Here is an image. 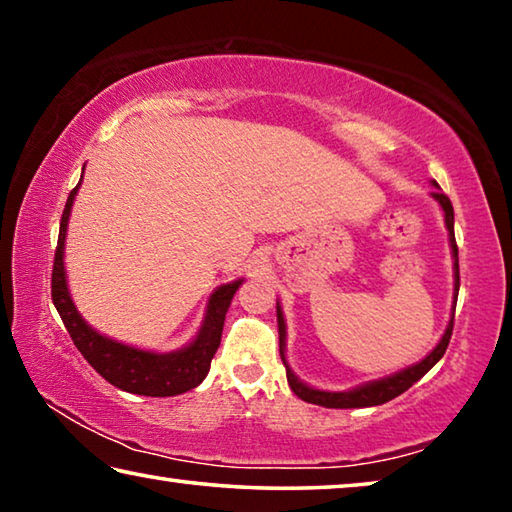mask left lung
I'll return each instance as SVG.
<instances>
[{"label":"left lung","instance_id":"8db88e82","mask_svg":"<svg viewBox=\"0 0 512 512\" xmlns=\"http://www.w3.org/2000/svg\"><path fill=\"white\" fill-rule=\"evenodd\" d=\"M431 187H436L431 192V198L440 205V210H443V214H445L449 248H452V259H454V305H452V318H449V323L445 327V334L440 336L438 345L427 354V357H424L418 363H413V366H409V368L397 370L388 377L366 381V384L348 388V391H320V388L305 384V381H302L289 366V361H287V320H284L282 305L277 302V332H280V357H282L284 368H287V381H289L291 391L296 393L300 400H305L309 404L325 406V409H366V406L386 404V402H391L393 397L402 395L404 391H409L415 381H420L433 366H436L440 359H443V354H445L447 345H449V339H452L454 311H456V298H458V287H461V280H458V248H456V237H454V207H452V203H449V198L443 192H440L436 180H431Z\"/></svg>","mask_w":512,"mask_h":512}]
</instances>
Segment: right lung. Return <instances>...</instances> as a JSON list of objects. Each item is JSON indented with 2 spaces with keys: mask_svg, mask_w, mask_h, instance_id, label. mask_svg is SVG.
I'll return each instance as SVG.
<instances>
[{
  "mask_svg": "<svg viewBox=\"0 0 512 512\" xmlns=\"http://www.w3.org/2000/svg\"><path fill=\"white\" fill-rule=\"evenodd\" d=\"M85 169V164H83ZM83 180V176H81ZM81 183L76 185L65 203L63 219H60L58 246L54 257V273H51V300L58 309L60 318L67 327L69 336L79 352L88 359L90 366L99 375L110 381L112 386L121 388L126 393L146 395V397H171L180 395L196 388L210 372L212 357L219 350L221 332L225 323V314L237 289L244 282V277L221 284L212 291L207 300L203 323L192 341L183 348L171 352H155L142 350L135 345H126L121 341L110 339L88 325L79 309H76L72 293L67 287V271H65V239H67V223L72 214L74 198L79 194Z\"/></svg>",
  "mask_w": 512,
  "mask_h": 512,
  "instance_id": "1",
  "label": "right lung"
}]
</instances>
